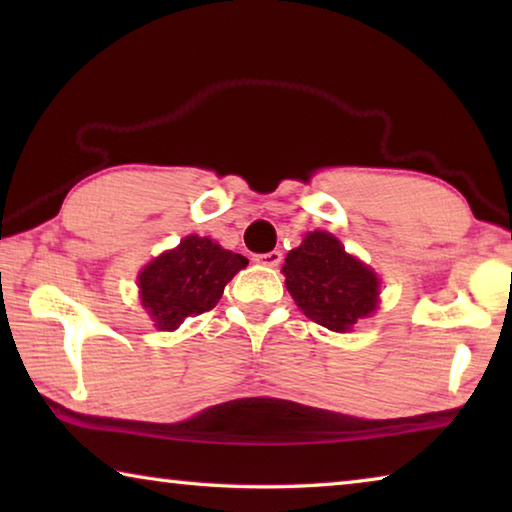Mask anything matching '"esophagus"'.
<instances>
[{
  "instance_id": "1",
  "label": "esophagus",
  "mask_w": 512,
  "mask_h": 512,
  "mask_svg": "<svg viewBox=\"0 0 512 512\" xmlns=\"http://www.w3.org/2000/svg\"><path fill=\"white\" fill-rule=\"evenodd\" d=\"M259 264H264V266H280V262H282V253L280 250H271V253H262V255H257L255 257Z\"/></svg>"
}]
</instances>
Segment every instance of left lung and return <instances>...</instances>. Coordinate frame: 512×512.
<instances>
[{"label":"left lung","mask_w":512,"mask_h":512,"mask_svg":"<svg viewBox=\"0 0 512 512\" xmlns=\"http://www.w3.org/2000/svg\"><path fill=\"white\" fill-rule=\"evenodd\" d=\"M282 273L305 316L332 332H348L377 307V275L345 253L329 232H309L287 255Z\"/></svg>","instance_id":"1"}]
</instances>
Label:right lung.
Wrapping results in <instances>:
<instances>
[{"label": "right lung", "mask_w": 512, "mask_h": 512, "mask_svg": "<svg viewBox=\"0 0 512 512\" xmlns=\"http://www.w3.org/2000/svg\"><path fill=\"white\" fill-rule=\"evenodd\" d=\"M244 255L207 237H185L140 273V296L155 327L178 329L187 318L205 314L221 300L225 284L246 268Z\"/></svg>", "instance_id": "obj_1"}]
</instances>
